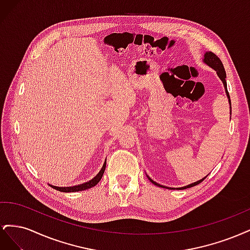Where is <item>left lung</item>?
Returning a JSON list of instances; mask_svg holds the SVG:
<instances>
[{
	"label": "left lung",
	"instance_id": "left-lung-1",
	"mask_svg": "<svg viewBox=\"0 0 250 250\" xmlns=\"http://www.w3.org/2000/svg\"><path fill=\"white\" fill-rule=\"evenodd\" d=\"M203 62L207 63L208 66L211 67V69H214V70L217 72V75L219 76V78H220V79L222 80L223 84H224L225 93H226V95H228L229 105H231V104H230V99H229V92H228V84H226V80H225V78H226V73H225L224 66H223V63H222V62L220 60V58H219L216 54H214L213 52H206V54H204V58H203ZM230 109H231V106H230ZM230 111H231V110H230ZM206 177H207V176H206ZM206 177L200 179V180H198V181H196V183H194V184L188 185V186L183 187V188H178V190H185V188H192V187H194V186H197V185H199V184L201 183V181H203L204 179H206ZM148 178H149V180L151 181V183L154 184V185L157 186V187L165 188H170V190H174V188H167V187H165V186H162V185H160V184L155 183V181H153L149 176H148Z\"/></svg>",
	"mask_w": 250,
	"mask_h": 250
}]
</instances>
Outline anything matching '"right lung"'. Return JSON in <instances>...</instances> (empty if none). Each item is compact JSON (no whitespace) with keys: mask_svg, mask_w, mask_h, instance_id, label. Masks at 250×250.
Here are the masks:
<instances>
[{"mask_svg":"<svg viewBox=\"0 0 250 250\" xmlns=\"http://www.w3.org/2000/svg\"><path fill=\"white\" fill-rule=\"evenodd\" d=\"M105 167H106V161H105L104 165L102 169L100 170V172L97 174V175L92 179L87 181V183H84V184H81V185H78V186H74V187H55V186H51L53 188H55V190L57 191H60V192H64V193H70V192H79V191H84V190H87V188H90L95 187L99 181L101 180L102 176H103V173L105 171Z\"/></svg>","mask_w":250,"mask_h":250,"instance_id":"1","label":"right lung"}]
</instances>
